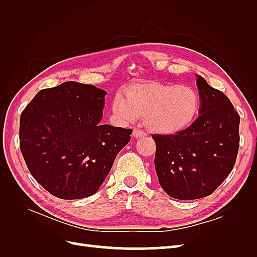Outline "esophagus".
<instances>
[{"mask_svg": "<svg viewBox=\"0 0 257 257\" xmlns=\"http://www.w3.org/2000/svg\"><path fill=\"white\" fill-rule=\"evenodd\" d=\"M133 136L135 137V138H139V137H145V136H147V133L145 131H143V130H134V132H133Z\"/></svg>", "mask_w": 257, "mask_h": 257, "instance_id": "obj_1", "label": "esophagus"}]
</instances>
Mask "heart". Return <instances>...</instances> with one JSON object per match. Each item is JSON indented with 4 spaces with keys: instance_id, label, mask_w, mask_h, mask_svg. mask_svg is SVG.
<instances>
[{
    "instance_id": "obj_1",
    "label": "heart",
    "mask_w": 257,
    "mask_h": 257,
    "mask_svg": "<svg viewBox=\"0 0 257 257\" xmlns=\"http://www.w3.org/2000/svg\"><path fill=\"white\" fill-rule=\"evenodd\" d=\"M125 96L120 92L114 95L113 113L124 122L145 116L147 127L158 134H176L189 127L200 109L197 91L177 83H136L125 90Z\"/></svg>"
}]
</instances>
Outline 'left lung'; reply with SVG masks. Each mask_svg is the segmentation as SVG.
Masks as SVG:
<instances>
[{"label":"left lung","mask_w":257,"mask_h":257,"mask_svg":"<svg viewBox=\"0 0 257 257\" xmlns=\"http://www.w3.org/2000/svg\"><path fill=\"white\" fill-rule=\"evenodd\" d=\"M199 116L170 135L153 134L154 165L169 196L190 200L212 194L230 174L239 150L240 116L229 98L197 76Z\"/></svg>","instance_id":"8db88e82"}]
</instances>
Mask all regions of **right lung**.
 <instances>
[{
  "label": "right lung",
  "mask_w": 257,
  "mask_h": 257,
  "mask_svg": "<svg viewBox=\"0 0 257 257\" xmlns=\"http://www.w3.org/2000/svg\"><path fill=\"white\" fill-rule=\"evenodd\" d=\"M107 92L75 81L41 90L20 115V150L35 180L51 195H93L131 141L132 128L103 124Z\"/></svg>",
  "instance_id": "obj_1"
}]
</instances>
